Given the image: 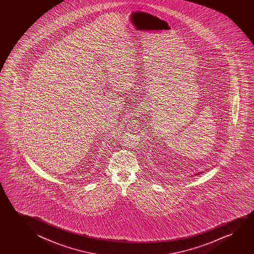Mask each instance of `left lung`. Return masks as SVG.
Here are the masks:
<instances>
[{
    "label": "left lung",
    "instance_id": "8db88e82",
    "mask_svg": "<svg viewBox=\"0 0 254 254\" xmlns=\"http://www.w3.org/2000/svg\"><path fill=\"white\" fill-rule=\"evenodd\" d=\"M199 174H201V173H199ZM197 174H195V175H197Z\"/></svg>",
    "mask_w": 254,
    "mask_h": 254
}]
</instances>
